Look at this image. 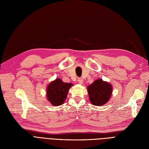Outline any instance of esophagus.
Returning <instances> with one entry per match:
<instances>
[{"mask_svg": "<svg viewBox=\"0 0 149 149\" xmlns=\"http://www.w3.org/2000/svg\"><path fill=\"white\" fill-rule=\"evenodd\" d=\"M78 83H79V84H83V79H82V78H78Z\"/></svg>", "mask_w": 149, "mask_h": 149, "instance_id": "34e87169", "label": "esophagus"}]
</instances>
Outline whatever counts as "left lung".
<instances>
[{
    "mask_svg": "<svg viewBox=\"0 0 149 149\" xmlns=\"http://www.w3.org/2000/svg\"><path fill=\"white\" fill-rule=\"evenodd\" d=\"M112 86L102 79L94 81L87 87V91L91 103L94 106H101L106 104L112 96Z\"/></svg>",
    "mask_w": 149,
    "mask_h": 149,
    "instance_id": "8db88e82",
    "label": "left lung"
}]
</instances>
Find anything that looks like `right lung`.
I'll list each match as a JSON object with an SVG mask.
<instances>
[{
    "label": "right lung",
    "mask_w": 149,
    "mask_h": 149,
    "mask_svg": "<svg viewBox=\"0 0 149 149\" xmlns=\"http://www.w3.org/2000/svg\"><path fill=\"white\" fill-rule=\"evenodd\" d=\"M73 83H65L60 78H56L48 84L47 87V98L54 106H58L63 104L67 97L69 89Z\"/></svg>",
    "instance_id": "obj_1"
}]
</instances>
